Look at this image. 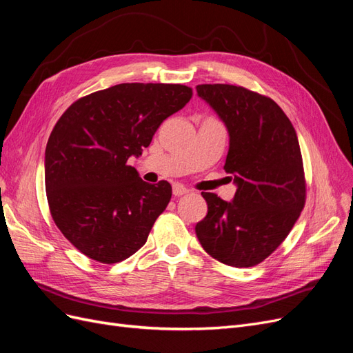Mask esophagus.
I'll list each match as a JSON object with an SVG mask.
<instances>
[{"label":"esophagus","instance_id":"esophagus-1","mask_svg":"<svg viewBox=\"0 0 353 353\" xmlns=\"http://www.w3.org/2000/svg\"><path fill=\"white\" fill-rule=\"evenodd\" d=\"M172 193H174V196H175V197H181V196L187 194V193H188V190H187L184 185H181V184H174V187H172Z\"/></svg>","mask_w":353,"mask_h":353}]
</instances>
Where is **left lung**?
Here are the masks:
<instances>
[{"label": "left lung", "instance_id": "1", "mask_svg": "<svg viewBox=\"0 0 353 353\" xmlns=\"http://www.w3.org/2000/svg\"><path fill=\"white\" fill-rule=\"evenodd\" d=\"M201 97L227 125L232 201L201 193L208 215L196 225L213 259L236 268L265 261L292 231L306 201V179L292 122L272 99L228 83H201Z\"/></svg>", "mask_w": 353, "mask_h": 353}]
</instances>
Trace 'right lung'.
Listing matches in <instances>:
<instances>
[{
    "label": "right lung",
    "mask_w": 353,
    "mask_h": 353,
    "mask_svg": "<svg viewBox=\"0 0 353 353\" xmlns=\"http://www.w3.org/2000/svg\"><path fill=\"white\" fill-rule=\"evenodd\" d=\"M191 95L181 83H119L81 97L52 128L46 148L50 213L85 256L116 263L145 244L172 187L145 183L128 160Z\"/></svg>",
    "instance_id": "obj_1"
}]
</instances>
